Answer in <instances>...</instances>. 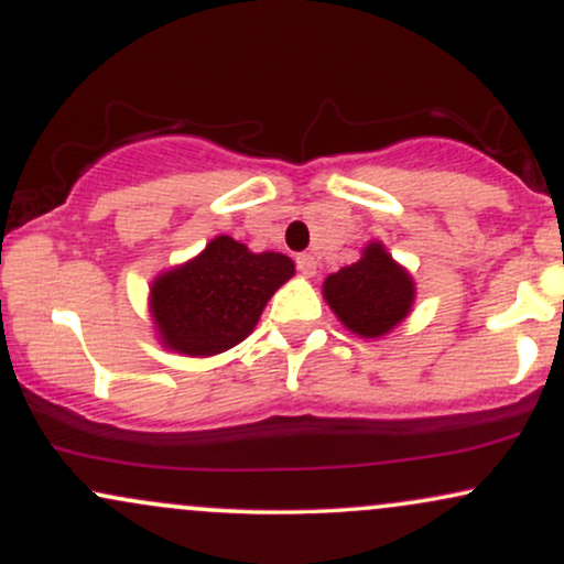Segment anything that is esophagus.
<instances>
[{
  "label": "esophagus",
  "mask_w": 564,
  "mask_h": 564,
  "mask_svg": "<svg viewBox=\"0 0 564 564\" xmlns=\"http://www.w3.org/2000/svg\"><path fill=\"white\" fill-rule=\"evenodd\" d=\"M296 268H300L302 275L313 278L315 270H318V260H315V254H310V251H304V254L296 257Z\"/></svg>",
  "instance_id": "esophagus-1"
}]
</instances>
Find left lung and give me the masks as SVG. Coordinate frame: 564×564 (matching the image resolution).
<instances>
[{
	"label": "left lung",
	"instance_id": "1",
	"mask_svg": "<svg viewBox=\"0 0 564 564\" xmlns=\"http://www.w3.org/2000/svg\"><path fill=\"white\" fill-rule=\"evenodd\" d=\"M323 296L349 332L381 336L411 310L413 281L379 243H371L358 262L326 278Z\"/></svg>",
	"mask_w": 564,
	"mask_h": 564
}]
</instances>
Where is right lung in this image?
Wrapping results in <instances>:
<instances>
[{
  "instance_id": "1",
  "label": "right lung",
  "mask_w": 564,
  "mask_h": 564,
  "mask_svg": "<svg viewBox=\"0 0 564 564\" xmlns=\"http://www.w3.org/2000/svg\"><path fill=\"white\" fill-rule=\"evenodd\" d=\"M294 262L275 251L251 254L219 236L193 262L153 283V318L166 347L185 355H217L236 347L260 321L264 304Z\"/></svg>"
}]
</instances>
